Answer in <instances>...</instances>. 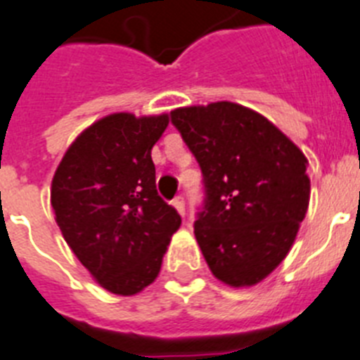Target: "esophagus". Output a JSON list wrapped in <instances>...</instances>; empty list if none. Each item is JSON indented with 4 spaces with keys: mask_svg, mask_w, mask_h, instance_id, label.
<instances>
[{
    "mask_svg": "<svg viewBox=\"0 0 360 360\" xmlns=\"http://www.w3.org/2000/svg\"><path fill=\"white\" fill-rule=\"evenodd\" d=\"M172 203H174V207L177 208V212L181 214V216H185V212H186V208H185V198H183V195H175L174 198V201H172Z\"/></svg>",
    "mask_w": 360,
    "mask_h": 360,
    "instance_id": "34e87169",
    "label": "esophagus"
}]
</instances>
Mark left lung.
Instances as JSON below:
<instances>
[{"mask_svg":"<svg viewBox=\"0 0 360 360\" xmlns=\"http://www.w3.org/2000/svg\"><path fill=\"white\" fill-rule=\"evenodd\" d=\"M170 117L203 174L194 234L208 267L232 288L262 282L288 256L306 217V155L240 104L181 108Z\"/></svg>","mask_w":360,"mask_h":360,"instance_id":"1","label":"left lung"}]
</instances>
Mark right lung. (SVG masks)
Returning a JSON list of instances; mask_svg holds the SVG:
<instances>
[{"mask_svg":"<svg viewBox=\"0 0 360 360\" xmlns=\"http://www.w3.org/2000/svg\"><path fill=\"white\" fill-rule=\"evenodd\" d=\"M168 115L115 113L80 134L51 188L63 238L102 288L129 297L161 271L181 216L157 194L153 144Z\"/></svg>","mask_w":360,"mask_h":360,"instance_id":"1","label":"right lung"}]
</instances>
